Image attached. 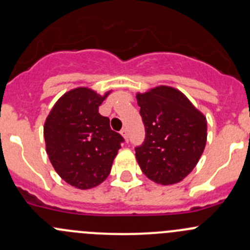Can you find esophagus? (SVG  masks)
Segmentation results:
<instances>
[{
	"mask_svg": "<svg viewBox=\"0 0 250 250\" xmlns=\"http://www.w3.org/2000/svg\"><path fill=\"white\" fill-rule=\"evenodd\" d=\"M121 135H122V137L125 138V140L128 143V132H127V129H125V128H123V129L121 130Z\"/></svg>",
	"mask_w": 250,
	"mask_h": 250,
	"instance_id": "esophagus-1",
	"label": "esophagus"
}]
</instances>
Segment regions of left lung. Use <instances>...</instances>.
Listing matches in <instances>:
<instances>
[{
  "mask_svg": "<svg viewBox=\"0 0 250 250\" xmlns=\"http://www.w3.org/2000/svg\"><path fill=\"white\" fill-rule=\"evenodd\" d=\"M145 140L135 147L143 173L161 185H172L192 172L207 143V120L173 87L138 93Z\"/></svg>",
  "mask_w": 250,
  "mask_h": 250,
  "instance_id": "1",
  "label": "left lung"
}]
</instances>
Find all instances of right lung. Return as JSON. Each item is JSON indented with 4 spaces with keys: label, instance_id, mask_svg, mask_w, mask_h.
Instances as JSON below:
<instances>
[{
    "label": "right lung",
    "instance_id": "right-lung-1",
    "mask_svg": "<svg viewBox=\"0 0 250 250\" xmlns=\"http://www.w3.org/2000/svg\"><path fill=\"white\" fill-rule=\"evenodd\" d=\"M110 94L87 87L65 93L54 104L43 127L46 151L55 172L71 186L87 190L109 176L123 143L110 128L99 106Z\"/></svg>",
    "mask_w": 250,
    "mask_h": 250
}]
</instances>
